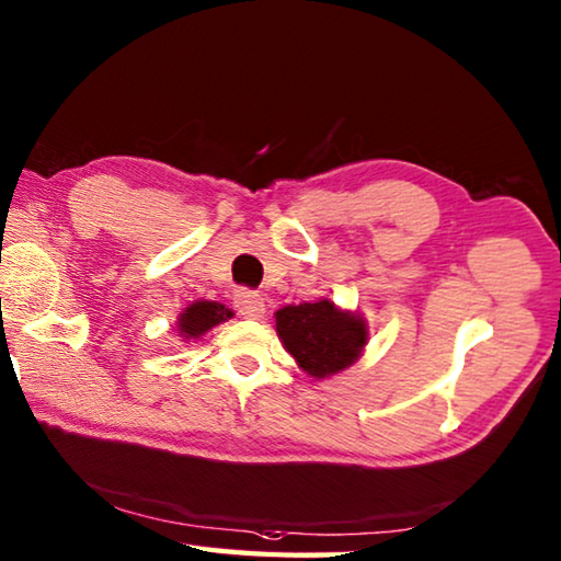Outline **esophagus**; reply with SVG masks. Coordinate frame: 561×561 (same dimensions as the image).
I'll return each mask as SVG.
<instances>
[{
    "label": "esophagus",
    "mask_w": 561,
    "mask_h": 561,
    "mask_svg": "<svg viewBox=\"0 0 561 561\" xmlns=\"http://www.w3.org/2000/svg\"><path fill=\"white\" fill-rule=\"evenodd\" d=\"M234 307L240 311L242 317L247 319H260L264 317V299L260 297L257 291H250V289H242L234 294Z\"/></svg>",
    "instance_id": "obj_1"
}]
</instances>
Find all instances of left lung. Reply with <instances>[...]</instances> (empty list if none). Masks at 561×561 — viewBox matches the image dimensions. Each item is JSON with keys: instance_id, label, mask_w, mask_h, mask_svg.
<instances>
[{"instance_id": "left-lung-1", "label": "left lung", "mask_w": 561, "mask_h": 561, "mask_svg": "<svg viewBox=\"0 0 561 561\" xmlns=\"http://www.w3.org/2000/svg\"><path fill=\"white\" fill-rule=\"evenodd\" d=\"M277 334L284 348L309 376L324 378L354 364L366 344V324L329 299L284 307L277 314Z\"/></svg>"}]
</instances>
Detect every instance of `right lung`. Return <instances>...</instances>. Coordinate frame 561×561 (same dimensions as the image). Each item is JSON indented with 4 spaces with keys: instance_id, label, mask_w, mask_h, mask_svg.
I'll return each mask as SVG.
<instances>
[{
    "instance_id": "right-lung-1",
    "label": "right lung",
    "mask_w": 561,
    "mask_h": 561,
    "mask_svg": "<svg viewBox=\"0 0 561 561\" xmlns=\"http://www.w3.org/2000/svg\"><path fill=\"white\" fill-rule=\"evenodd\" d=\"M230 317H232V311L225 309V304L195 301V304H190L183 314H180L178 329L185 339H197V336H203L207 329L217 327L220 321L230 319Z\"/></svg>"
}]
</instances>
